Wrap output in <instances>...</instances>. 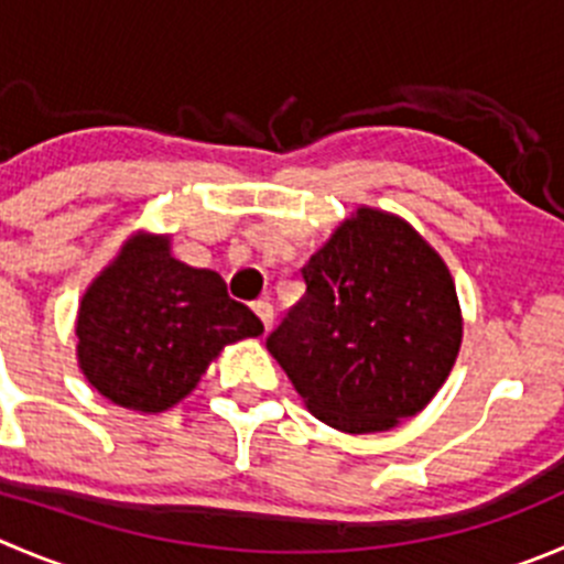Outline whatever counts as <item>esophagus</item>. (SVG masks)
I'll return each instance as SVG.
<instances>
[{
	"mask_svg": "<svg viewBox=\"0 0 564 564\" xmlns=\"http://www.w3.org/2000/svg\"><path fill=\"white\" fill-rule=\"evenodd\" d=\"M254 313H257V318L262 321V329L271 332V324H273V304L265 302V299H260V302H254Z\"/></svg>",
	"mask_w": 564,
	"mask_h": 564,
	"instance_id": "esophagus-1",
	"label": "esophagus"
}]
</instances>
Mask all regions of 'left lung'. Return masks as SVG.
<instances>
[{"label":"left lung","mask_w":564,"mask_h":564,"mask_svg":"<svg viewBox=\"0 0 564 564\" xmlns=\"http://www.w3.org/2000/svg\"><path fill=\"white\" fill-rule=\"evenodd\" d=\"M307 291L265 346L326 426L388 432L417 415L463 343L457 288L399 216L359 207L302 268Z\"/></svg>","instance_id":"1"}]
</instances>
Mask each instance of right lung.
Returning <instances> with one entry per match:
<instances>
[{
  "label": "right lung",
  "mask_w": 564,
  "mask_h": 564,
  "mask_svg": "<svg viewBox=\"0 0 564 564\" xmlns=\"http://www.w3.org/2000/svg\"><path fill=\"white\" fill-rule=\"evenodd\" d=\"M74 332L79 368L105 399L163 412L224 346L262 335V324L216 271L171 257L169 235L138 232L90 282Z\"/></svg>",
  "instance_id": "right-lung-1"
}]
</instances>
